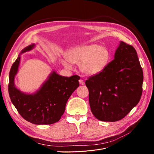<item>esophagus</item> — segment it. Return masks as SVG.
<instances>
[{
  "mask_svg": "<svg viewBox=\"0 0 154 154\" xmlns=\"http://www.w3.org/2000/svg\"><path fill=\"white\" fill-rule=\"evenodd\" d=\"M79 83H80V85H84V84H85L84 81L82 80H79Z\"/></svg>",
  "mask_w": 154,
  "mask_h": 154,
  "instance_id": "esophagus-1",
  "label": "esophagus"
}]
</instances>
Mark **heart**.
I'll return each mask as SVG.
<instances>
[{
	"mask_svg": "<svg viewBox=\"0 0 154 154\" xmlns=\"http://www.w3.org/2000/svg\"><path fill=\"white\" fill-rule=\"evenodd\" d=\"M109 54L105 48L97 45H78L70 49L63 58L62 63L65 67L71 69V63L79 64L81 71L88 76L99 74L108 63Z\"/></svg>",
	"mask_w": 154,
	"mask_h": 154,
	"instance_id": "1",
	"label": "heart"
}]
</instances>
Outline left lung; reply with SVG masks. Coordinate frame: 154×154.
<instances>
[{"label":"left lung","instance_id":"1","mask_svg":"<svg viewBox=\"0 0 154 154\" xmlns=\"http://www.w3.org/2000/svg\"><path fill=\"white\" fill-rule=\"evenodd\" d=\"M143 72L136 49L121 42L114 59L85 82L92 113L102 122H117L141 99Z\"/></svg>","mask_w":154,"mask_h":154}]
</instances>
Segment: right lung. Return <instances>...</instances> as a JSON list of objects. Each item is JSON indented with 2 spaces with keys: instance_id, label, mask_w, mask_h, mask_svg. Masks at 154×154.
Segmentation results:
<instances>
[{
  "instance_id": "obj_1",
  "label": "right lung",
  "mask_w": 154,
  "mask_h": 154,
  "mask_svg": "<svg viewBox=\"0 0 154 154\" xmlns=\"http://www.w3.org/2000/svg\"><path fill=\"white\" fill-rule=\"evenodd\" d=\"M29 45L21 53L30 51ZM18 57L12 65L9 75L8 92L11 101L22 117L32 124L51 125L58 122L66 110L72 93L79 87L77 76L64 77L53 71L40 89L32 94L20 92L15 86L14 80L19 66Z\"/></svg>"
}]
</instances>
